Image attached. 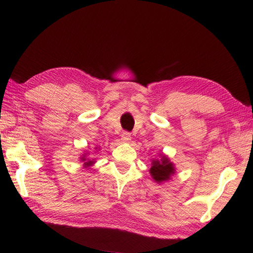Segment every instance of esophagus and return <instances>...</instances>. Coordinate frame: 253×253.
<instances>
[{
  "label": "esophagus",
  "mask_w": 253,
  "mask_h": 253,
  "mask_svg": "<svg viewBox=\"0 0 253 253\" xmlns=\"http://www.w3.org/2000/svg\"><path fill=\"white\" fill-rule=\"evenodd\" d=\"M130 140H131V137H130V133L129 132H123L122 133V141L124 142V143H128V142H130Z\"/></svg>",
  "instance_id": "obj_1"
}]
</instances>
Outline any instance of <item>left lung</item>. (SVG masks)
I'll list each match as a JSON object with an SVG mask.
<instances>
[{
    "label": "left lung",
    "mask_w": 253,
    "mask_h": 253,
    "mask_svg": "<svg viewBox=\"0 0 253 253\" xmlns=\"http://www.w3.org/2000/svg\"><path fill=\"white\" fill-rule=\"evenodd\" d=\"M149 171L157 184H163V182L169 181L171 176L175 175L176 169L168 155L160 153L159 159H153L151 161V169H149Z\"/></svg>",
    "instance_id": "8db88e82"
}]
</instances>
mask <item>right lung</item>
<instances>
[{"label": "right lung", "mask_w": 253, "mask_h": 253, "mask_svg": "<svg viewBox=\"0 0 253 253\" xmlns=\"http://www.w3.org/2000/svg\"><path fill=\"white\" fill-rule=\"evenodd\" d=\"M95 150H100L99 148H94ZM90 155V152L88 151V150H84V153L82 154V157H80V162H83V166L84 169H88V168H91L94 163H95V160L94 159H90L89 158Z\"/></svg>", "instance_id": "right-lung-1"}]
</instances>
